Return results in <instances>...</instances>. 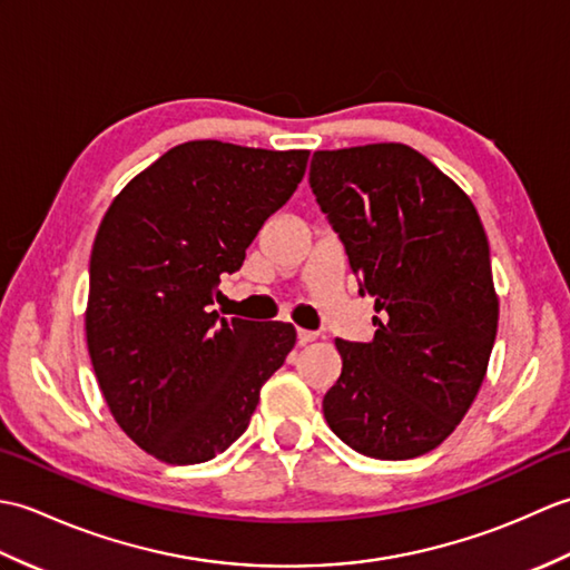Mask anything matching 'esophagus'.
Wrapping results in <instances>:
<instances>
[{
  "label": "esophagus",
  "mask_w": 570,
  "mask_h": 570,
  "mask_svg": "<svg viewBox=\"0 0 570 570\" xmlns=\"http://www.w3.org/2000/svg\"><path fill=\"white\" fill-rule=\"evenodd\" d=\"M298 345H306V343H313L318 337V333L316 331H304V328H298Z\"/></svg>",
  "instance_id": "1"
}]
</instances>
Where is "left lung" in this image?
<instances>
[{
  "mask_svg": "<svg viewBox=\"0 0 570 570\" xmlns=\"http://www.w3.org/2000/svg\"><path fill=\"white\" fill-rule=\"evenodd\" d=\"M311 188L360 296L374 298V337H337L343 372L323 396L353 451L409 460L433 451L468 414L498 335L490 245L475 205L406 144L316 151Z\"/></svg>",
  "mask_w": 570,
  "mask_h": 570,
  "instance_id": "left-lung-1",
  "label": "left lung"
}]
</instances>
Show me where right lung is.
<instances>
[{
    "label": "right lung",
    "mask_w": 570,
    "mask_h": 570,
    "mask_svg": "<svg viewBox=\"0 0 570 570\" xmlns=\"http://www.w3.org/2000/svg\"><path fill=\"white\" fill-rule=\"evenodd\" d=\"M306 164V149L186 141L131 178L102 217L90 254L88 353L119 429L164 463L227 451L292 353V323L227 321L208 306Z\"/></svg>",
    "instance_id": "right-lung-1"
}]
</instances>
